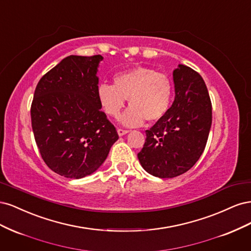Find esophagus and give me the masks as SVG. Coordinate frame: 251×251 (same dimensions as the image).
<instances>
[{"mask_svg": "<svg viewBox=\"0 0 251 251\" xmlns=\"http://www.w3.org/2000/svg\"><path fill=\"white\" fill-rule=\"evenodd\" d=\"M128 132H130V131H128V130H124V128H118V130H117V133H118L119 136H124V135L127 134Z\"/></svg>", "mask_w": 251, "mask_h": 251, "instance_id": "34e87169", "label": "esophagus"}]
</instances>
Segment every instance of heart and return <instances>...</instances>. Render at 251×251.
<instances>
[{"label": "heart", "mask_w": 251, "mask_h": 251, "mask_svg": "<svg viewBox=\"0 0 251 251\" xmlns=\"http://www.w3.org/2000/svg\"><path fill=\"white\" fill-rule=\"evenodd\" d=\"M114 85L100 83L97 90L98 100L104 112L113 118H119L128 100L130 108L124 116L126 126H140L144 119H160L172 100L173 87L163 73L147 67H136L114 76Z\"/></svg>", "instance_id": "b5f03b06"}]
</instances>
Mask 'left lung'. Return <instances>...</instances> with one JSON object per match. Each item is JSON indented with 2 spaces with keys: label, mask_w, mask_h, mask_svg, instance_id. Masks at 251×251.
<instances>
[{
  "label": "left lung",
  "mask_w": 251,
  "mask_h": 251,
  "mask_svg": "<svg viewBox=\"0 0 251 251\" xmlns=\"http://www.w3.org/2000/svg\"><path fill=\"white\" fill-rule=\"evenodd\" d=\"M173 77L175 100L146 131L138 153L142 168L159 178H174L192 169L206 146L211 126V101L201 75L179 65Z\"/></svg>",
  "instance_id": "8db88e82"
}]
</instances>
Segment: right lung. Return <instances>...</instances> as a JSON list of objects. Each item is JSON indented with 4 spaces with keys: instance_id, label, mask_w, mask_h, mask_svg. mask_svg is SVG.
Masks as SVG:
<instances>
[{
    "instance_id": "1",
    "label": "right lung",
    "mask_w": 251,
    "mask_h": 251,
    "mask_svg": "<svg viewBox=\"0 0 251 251\" xmlns=\"http://www.w3.org/2000/svg\"><path fill=\"white\" fill-rule=\"evenodd\" d=\"M101 55H70L40 79L31 103L36 146L48 168L66 178L94 173L118 134L98 100Z\"/></svg>"
}]
</instances>
